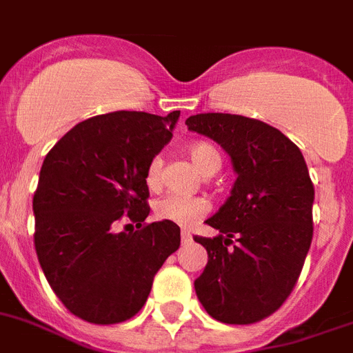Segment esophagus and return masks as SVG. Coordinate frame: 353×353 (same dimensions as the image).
<instances>
[{
    "instance_id": "1",
    "label": "esophagus",
    "mask_w": 353,
    "mask_h": 353,
    "mask_svg": "<svg viewBox=\"0 0 353 353\" xmlns=\"http://www.w3.org/2000/svg\"><path fill=\"white\" fill-rule=\"evenodd\" d=\"M180 237H182V243L185 245V243H191L192 236H191V232L188 230H182V234H180Z\"/></svg>"
}]
</instances>
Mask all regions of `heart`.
I'll use <instances>...</instances> for the list:
<instances>
[{"label":"heart","instance_id":"heart-1","mask_svg":"<svg viewBox=\"0 0 353 353\" xmlns=\"http://www.w3.org/2000/svg\"><path fill=\"white\" fill-rule=\"evenodd\" d=\"M185 155L189 157L191 164L196 168V171L203 176H210L221 168V157L218 150L205 141H196L185 148ZM162 179V161L159 157L152 159L146 168L144 182L148 189L157 191L161 188ZM210 205L205 198H180V196H165L155 203V218L161 221L173 223L176 227L189 228L194 223L200 221Z\"/></svg>","mask_w":353,"mask_h":353}]
</instances>
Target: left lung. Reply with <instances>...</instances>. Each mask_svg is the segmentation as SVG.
Listing matches in <instances>:
<instances>
[{"label":"left lung","instance_id":"1","mask_svg":"<svg viewBox=\"0 0 353 353\" xmlns=\"http://www.w3.org/2000/svg\"><path fill=\"white\" fill-rule=\"evenodd\" d=\"M185 125L216 141L237 173L225 205L205 221L219 236H194L209 254L196 296L221 323H257L291 294L311 248L314 185L305 159L282 132L252 117L207 112Z\"/></svg>","mask_w":353,"mask_h":353}]
</instances>
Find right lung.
Instances as JSON below:
<instances>
[{
    "mask_svg": "<svg viewBox=\"0 0 353 353\" xmlns=\"http://www.w3.org/2000/svg\"><path fill=\"white\" fill-rule=\"evenodd\" d=\"M179 117L180 110L94 116L71 128L42 162L33 194L35 252L53 293L89 323L137 314L155 273L179 250L176 225L144 223L146 168L171 141ZM121 219L140 230L116 232Z\"/></svg>",
    "mask_w": 353,
    "mask_h": 353,
    "instance_id": "obj_1",
    "label": "right lung"
}]
</instances>
